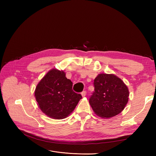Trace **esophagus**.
Listing matches in <instances>:
<instances>
[{"mask_svg": "<svg viewBox=\"0 0 156 156\" xmlns=\"http://www.w3.org/2000/svg\"><path fill=\"white\" fill-rule=\"evenodd\" d=\"M81 95L83 97H84L86 95V90H83L82 92H81Z\"/></svg>", "mask_w": 156, "mask_h": 156, "instance_id": "esophagus-1", "label": "esophagus"}]
</instances>
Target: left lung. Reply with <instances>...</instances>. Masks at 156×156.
<instances>
[{"instance_id":"8db88e82","label":"left lung","mask_w":156,"mask_h":156,"mask_svg":"<svg viewBox=\"0 0 156 156\" xmlns=\"http://www.w3.org/2000/svg\"><path fill=\"white\" fill-rule=\"evenodd\" d=\"M94 91L89 99L93 111L108 119L120 113L128 101L129 91L122 80L112 74L101 73L94 80Z\"/></svg>"}]
</instances>
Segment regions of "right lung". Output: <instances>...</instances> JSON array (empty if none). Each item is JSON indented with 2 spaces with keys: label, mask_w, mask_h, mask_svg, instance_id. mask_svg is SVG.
I'll use <instances>...</instances> for the list:
<instances>
[{
  "label": "right lung",
  "mask_w": 156,
  "mask_h": 156,
  "mask_svg": "<svg viewBox=\"0 0 156 156\" xmlns=\"http://www.w3.org/2000/svg\"><path fill=\"white\" fill-rule=\"evenodd\" d=\"M73 83L62 71L50 70L35 90V97L41 111L55 119L67 117L82 98L72 90Z\"/></svg>",
  "instance_id": "right-lung-1"
}]
</instances>
